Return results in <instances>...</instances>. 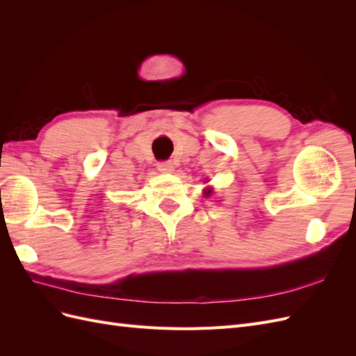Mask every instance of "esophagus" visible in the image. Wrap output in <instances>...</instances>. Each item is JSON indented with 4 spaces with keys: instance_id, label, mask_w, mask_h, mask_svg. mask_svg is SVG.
<instances>
[{
    "instance_id": "34e87169",
    "label": "esophagus",
    "mask_w": 356,
    "mask_h": 356,
    "mask_svg": "<svg viewBox=\"0 0 356 356\" xmlns=\"http://www.w3.org/2000/svg\"><path fill=\"white\" fill-rule=\"evenodd\" d=\"M160 172H165V174H170V172H174V163H170V161H160L157 165Z\"/></svg>"
}]
</instances>
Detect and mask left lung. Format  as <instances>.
Wrapping results in <instances>:
<instances>
[{"mask_svg": "<svg viewBox=\"0 0 356 356\" xmlns=\"http://www.w3.org/2000/svg\"><path fill=\"white\" fill-rule=\"evenodd\" d=\"M203 193H204V196H207V197H208V196L211 195V193H212V188H207V190H204Z\"/></svg>", "mask_w": 356, "mask_h": 356, "instance_id": "1", "label": "left lung"}]
</instances>
